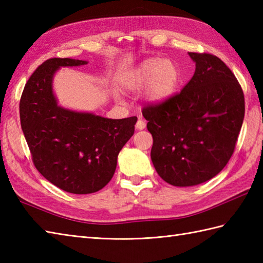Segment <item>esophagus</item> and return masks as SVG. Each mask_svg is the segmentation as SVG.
<instances>
[{"label":"esophagus","instance_id":"obj_1","mask_svg":"<svg viewBox=\"0 0 263 263\" xmlns=\"http://www.w3.org/2000/svg\"><path fill=\"white\" fill-rule=\"evenodd\" d=\"M136 126H137L138 130H143V128L146 127V122H144V121L141 119V117H140V119L138 120Z\"/></svg>","mask_w":263,"mask_h":263}]
</instances>
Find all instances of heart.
I'll use <instances>...</instances> for the list:
<instances>
[{
    "instance_id": "obj_1",
    "label": "heart",
    "mask_w": 263,
    "mask_h": 263,
    "mask_svg": "<svg viewBox=\"0 0 263 263\" xmlns=\"http://www.w3.org/2000/svg\"><path fill=\"white\" fill-rule=\"evenodd\" d=\"M180 82V71L171 60L148 59L128 73L124 88L128 91L140 90L147 85L144 97L153 104L167 102Z\"/></svg>"
}]
</instances>
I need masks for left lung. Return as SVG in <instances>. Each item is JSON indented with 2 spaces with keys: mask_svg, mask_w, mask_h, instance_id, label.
I'll return each mask as SVG.
<instances>
[{
  "mask_svg": "<svg viewBox=\"0 0 263 263\" xmlns=\"http://www.w3.org/2000/svg\"><path fill=\"white\" fill-rule=\"evenodd\" d=\"M189 55L195 72L181 92L142 108L154 139L153 164L174 186L197 185L224 168L245 113L244 93L231 69L212 54Z\"/></svg>",
  "mask_w": 263,
  "mask_h": 263,
  "instance_id": "left-lung-1",
  "label": "left lung"
}]
</instances>
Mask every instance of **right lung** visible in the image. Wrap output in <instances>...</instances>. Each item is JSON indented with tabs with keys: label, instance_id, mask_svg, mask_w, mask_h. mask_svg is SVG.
<instances>
[{
	"label": "right lung",
	"instance_id": "1",
	"mask_svg": "<svg viewBox=\"0 0 263 263\" xmlns=\"http://www.w3.org/2000/svg\"><path fill=\"white\" fill-rule=\"evenodd\" d=\"M85 64L73 59L45 61L27 81L19 105L33 165L55 186L74 194L97 192L111 180L117 156L138 121L137 116L111 120L60 107L52 88L55 72Z\"/></svg>",
	"mask_w": 263,
	"mask_h": 263
}]
</instances>
